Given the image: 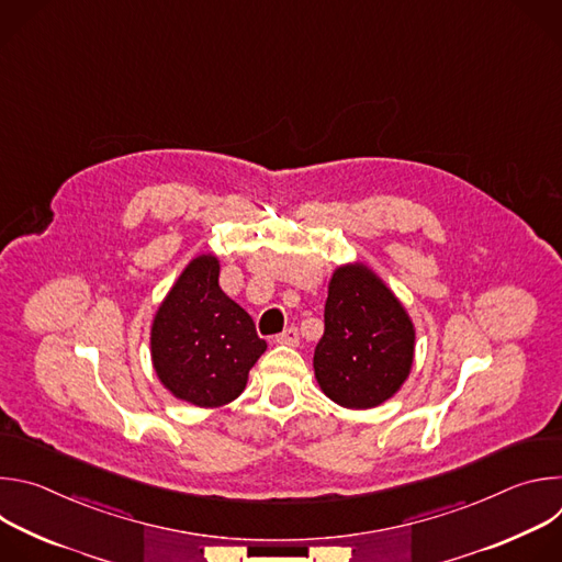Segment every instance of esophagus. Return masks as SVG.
<instances>
[{
  "mask_svg": "<svg viewBox=\"0 0 562 562\" xmlns=\"http://www.w3.org/2000/svg\"><path fill=\"white\" fill-rule=\"evenodd\" d=\"M276 342H278V345H289V347H295V345L300 342V338H297V329H295V327H289V329H284L280 336H276Z\"/></svg>",
  "mask_w": 562,
  "mask_h": 562,
  "instance_id": "1",
  "label": "esophagus"
}]
</instances>
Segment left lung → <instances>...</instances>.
<instances>
[{"label": "left lung", "mask_w": 562, "mask_h": 562, "mask_svg": "<svg viewBox=\"0 0 562 562\" xmlns=\"http://www.w3.org/2000/svg\"><path fill=\"white\" fill-rule=\"evenodd\" d=\"M416 327L405 304L367 265H340L329 280L315 380L345 409H373L412 373Z\"/></svg>", "instance_id": "obj_1"}]
</instances>
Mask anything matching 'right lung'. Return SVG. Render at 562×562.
Masks as SVG:
<instances>
[{
	"label": "right lung",
	"mask_w": 562,
	"mask_h": 562,
	"mask_svg": "<svg viewBox=\"0 0 562 562\" xmlns=\"http://www.w3.org/2000/svg\"><path fill=\"white\" fill-rule=\"evenodd\" d=\"M220 260L193 258L159 302L150 325V362L167 391L202 409L245 391L267 351L251 315L220 289Z\"/></svg>",
	"instance_id": "1"
}]
</instances>
